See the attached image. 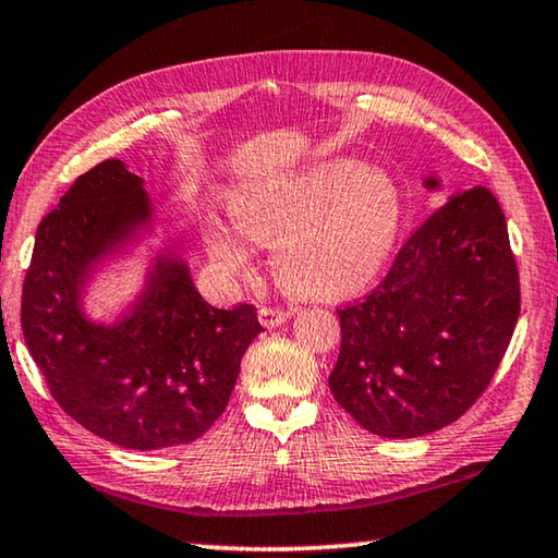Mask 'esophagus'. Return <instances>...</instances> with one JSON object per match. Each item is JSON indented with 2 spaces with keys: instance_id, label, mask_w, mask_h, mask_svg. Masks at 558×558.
Returning <instances> with one entry per match:
<instances>
[{
  "instance_id": "1",
  "label": "esophagus",
  "mask_w": 558,
  "mask_h": 558,
  "mask_svg": "<svg viewBox=\"0 0 558 558\" xmlns=\"http://www.w3.org/2000/svg\"><path fill=\"white\" fill-rule=\"evenodd\" d=\"M258 317H260V323L266 325V327H276V325L286 323V319L290 317V310L276 307V305H266V307L258 310Z\"/></svg>"
}]
</instances>
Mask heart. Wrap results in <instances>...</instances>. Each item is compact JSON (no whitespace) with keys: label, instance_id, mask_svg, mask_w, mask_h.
Here are the masks:
<instances>
[{"label":"heart","instance_id":"1","mask_svg":"<svg viewBox=\"0 0 558 558\" xmlns=\"http://www.w3.org/2000/svg\"><path fill=\"white\" fill-rule=\"evenodd\" d=\"M235 229L276 243L278 280L307 298H339L369 286L401 229V194L389 174L356 159H327L251 186L231 202ZM211 256L235 278L253 272L251 248L221 223L206 229Z\"/></svg>","mask_w":558,"mask_h":558}]
</instances>
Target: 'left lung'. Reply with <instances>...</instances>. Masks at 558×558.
I'll use <instances>...</instances> for the list:
<instances>
[{
	"label": "left lung",
	"instance_id": "left-lung-1",
	"mask_svg": "<svg viewBox=\"0 0 558 558\" xmlns=\"http://www.w3.org/2000/svg\"><path fill=\"white\" fill-rule=\"evenodd\" d=\"M337 315L329 389L359 426L415 438L458 421L493 381L519 317V270L495 194L452 196L409 235L379 286Z\"/></svg>",
	"mask_w": 558,
	"mask_h": 558
}]
</instances>
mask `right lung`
<instances>
[{"label":"right lung","mask_w":558,"mask_h":558,"mask_svg":"<svg viewBox=\"0 0 558 558\" xmlns=\"http://www.w3.org/2000/svg\"><path fill=\"white\" fill-rule=\"evenodd\" d=\"M149 216L143 179L120 159L88 169L36 229L22 290V332L56 403L130 450L184 446L229 405L241 356L263 332L256 305L206 302L172 256L112 327L88 323L78 282Z\"/></svg>","instance_id":"add662e5"}]
</instances>
